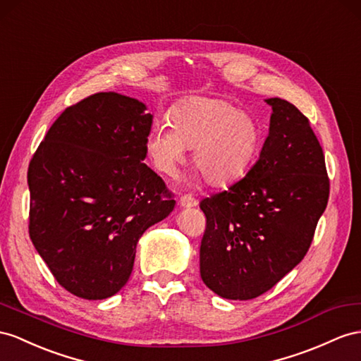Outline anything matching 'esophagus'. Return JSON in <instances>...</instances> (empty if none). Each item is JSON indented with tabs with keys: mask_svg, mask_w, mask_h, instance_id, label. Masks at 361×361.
I'll list each match as a JSON object with an SVG mask.
<instances>
[{
	"mask_svg": "<svg viewBox=\"0 0 361 361\" xmlns=\"http://www.w3.org/2000/svg\"><path fill=\"white\" fill-rule=\"evenodd\" d=\"M178 204L181 206V207H195L197 204H198V201L193 198L192 195H183L181 198H180V201H178Z\"/></svg>",
	"mask_w": 361,
	"mask_h": 361,
	"instance_id": "esophagus-1",
	"label": "esophagus"
}]
</instances>
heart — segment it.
Instances as JSON below:
<instances>
[{"label":"heart","instance_id":"b5f03b06","mask_svg":"<svg viewBox=\"0 0 361 361\" xmlns=\"http://www.w3.org/2000/svg\"><path fill=\"white\" fill-rule=\"evenodd\" d=\"M168 120L169 125L154 126L145 143L147 159L168 177L193 147L192 164L210 186L223 188L241 178L259 151V125L226 100L190 99L173 108Z\"/></svg>","mask_w":361,"mask_h":361}]
</instances>
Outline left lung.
<instances>
[{
	"instance_id": "left-lung-1",
	"label": "left lung",
	"mask_w": 361,
	"mask_h": 361,
	"mask_svg": "<svg viewBox=\"0 0 361 361\" xmlns=\"http://www.w3.org/2000/svg\"><path fill=\"white\" fill-rule=\"evenodd\" d=\"M273 109L259 159L244 178L200 202L207 224L200 273L224 299L264 294L307 255L328 204L325 155L310 120L290 102Z\"/></svg>"
}]
</instances>
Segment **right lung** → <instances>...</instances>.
Returning <instances> with one entry per match:
<instances>
[{
  "label": "right lung",
  "instance_id": "add662e5",
  "mask_svg": "<svg viewBox=\"0 0 361 361\" xmlns=\"http://www.w3.org/2000/svg\"><path fill=\"white\" fill-rule=\"evenodd\" d=\"M146 109L114 91L92 94L63 111L29 164L30 239L78 298L122 290L138 239L173 210L164 181L143 163L154 117Z\"/></svg>",
  "mask_w": 361,
  "mask_h": 361
}]
</instances>
